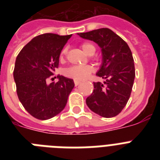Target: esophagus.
Returning a JSON list of instances; mask_svg holds the SVG:
<instances>
[{"mask_svg":"<svg viewBox=\"0 0 160 160\" xmlns=\"http://www.w3.org/2000/svg\"><path fill=\"white\" fill-rule=\"evenodd\" d=\"M80 84V82H77V81H74V85H75V87L78 86Z\"/></svg>","mask_w":160,"mask_h":160,"instance_id":"esophagus-1","label":"esophagus"}]
</instances>
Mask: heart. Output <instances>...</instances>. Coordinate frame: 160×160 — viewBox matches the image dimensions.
Wrapping results in <instances>:
<instances>
[{
  "mask_svg": "<svg viewBox=\"0 0 160 160\" xmlns=\"http://www.w3.org/2000/svg\"><path fill=\"white\" fill-rule=\"evenodd\" d=\"M81 48L83 51L88 55H93L96 50V47L91 42H83L81 44ZM68 52V48L64 47L60 53V60L63 61L66 58ZM94 71L93 66L87 65V66H73L66 69L64 74L66 77L73 79L74 81L82 82L87 79L90 73Z\"/></svg>",
  "mask_w": 160,
  "mask_h": 160,
  "instance_id": "heart-1",
  "label": "heart"
}]
</instances>
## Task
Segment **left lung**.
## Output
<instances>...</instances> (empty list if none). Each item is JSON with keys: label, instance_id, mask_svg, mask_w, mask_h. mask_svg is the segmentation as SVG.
Here are the masks:
<instances>
[{"label": "left lung", "instance_id": "left-lung-1", "mask_svg": "<svg viewBox=\"0 0 160 160\" xmlns=\"http://www.w3.org/2000/svg\"><path fill=\"white\" fill-rule=\"evenodd\" d=\"M78 34L96 42L102 53V64L96 75L104 79V82H94L92 94L86 100L87 106L104 118L116 116L127 105L135 80L131 49L123 39L108 28Z\"/></svg>", "mask_w": 160, "mask_h": 160}]
</instances>
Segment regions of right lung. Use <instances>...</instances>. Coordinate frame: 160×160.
Here are the masks:
<instances>
[{"label": "right lung", "mask_w": 160, "mask_h": 160, "mask_svg": "<svg viewBox=\"0 0 160 160\" xmlns=\"http://www.w3.org/2000/svg\"><path fill=\"white\" fill-rule=\"evenodd\" d=\"M71 36L38 35L17 57L13 78L18 98L27 112L38 119L46 120L58 114L74 87L73 79L60 75L57 82H47L58 67L61 51Z\"/></svg>", "instance_id": "add662e5"}]
</instances>
